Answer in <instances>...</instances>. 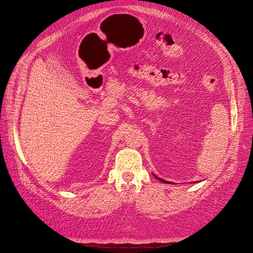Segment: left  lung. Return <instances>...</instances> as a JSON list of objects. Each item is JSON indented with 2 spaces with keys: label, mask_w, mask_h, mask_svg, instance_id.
Masks as SVG:
<instances>
[{
  "label": "left lung",
  "mask_w": 253,
  "mask_h": 253,
  "mask_svg": "<svg viewBox=\"0 0 253 253\" xmlns=\"http://www.w3.org/2000/svg\"><path fill=\"white\" fill-rule=\"evenodd\" d=\"M154 176H155V177H156V178H157L158 180H160V182H161V183H164V184H172V183H170V182H168V180H165V179H163V178H160V177H157L156 175H155V174H154ZM193 183H194V182H193Z\"/></svg>",
  "instance_id": "1"
}]
</instances>
